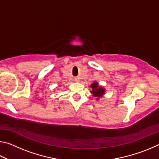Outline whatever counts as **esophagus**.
Listing matches in <instances>:
<instances>
[{"instance_id": "obj_1", "label": "esophagus", "mask_w": 159, "mask_h": 159, "mask_svg": "<svg viewBox=\"0 0 159 159\" xmlns=\"http://www.w3.org/2000/svg\"><path fill=\"white\" fill-rule=\"evenodd\" d=\"M74 80H75V81L76 82H79V78H75L74 79Z\"/></svg>"}]
</instances>
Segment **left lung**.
Masks as SVG:
<instances>
[{"instance_id": "1", "label": "left lung", "mask_w": 159, "mask_h": 159, "mask_svg": "<svg viewBox=\"0 0 159 159\" xmlns=\"http://www.w3.org/2000/svg\"><path fill=\"white\" fill-rule=\"evenodd\" d=\"M90 87L93 88V90L91 91V93H93L94 97L100 98V97H102V95L104 94V91L105 90H104L103 88L99 87L98 83H93V84L90 85Z\"/></svg>"}]
</instances>
